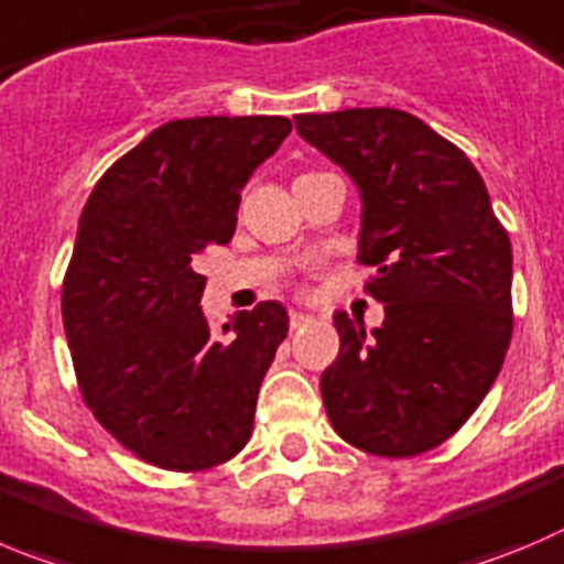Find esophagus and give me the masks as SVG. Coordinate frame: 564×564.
I'll return each mask as SVG.
<instances>
[{
  "mask_svg": "<svg viewBox=\"0 0 564 564\" xmlns=\"http://www.w3.org/2000/svg\"><path fill=\"white\" fill-rule=\"evenodd\" d=\"M313 324V315L302 313V310H291V326L293 329H299V326H307Z\"/></svg>",
  "mask_w": 564,
  "mask_h": 564,
  "instance_id": "obj_1",
  "label": "esophagus"
}]
</instances>
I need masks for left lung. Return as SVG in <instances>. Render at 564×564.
<instances>
[{"instance_id":"obj_1","label":"left lung","mask_w":564,"mask_h":564,"mask_svg":"<svg viewBox=\"0 0 564 564\" xmlns=\"http://www.w3.org/2000/svg\"><path fill=\"white\" fill-rule=\"evenodd\" d=\"M359 191V262L384 324L335 313L340 354L321 373L332 426L377 457L452 437L496 382L512 337V246L463 149L393 107L293 118Z\"/></svg>"}]
</instances>
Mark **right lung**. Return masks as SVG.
I'll list each match as a JSON object with an SVG mask.
<instances>
[{
  "label": "right lung",
  "instance_id": "1",
  "mask_svg": "<svg viewBox=\"0 0 564 564\" xmlns=\"http://www.w3.org/2000/svg\"><path fill=\"white\" fill-rule=\"evenodd\" d=\"M291 130L285 116L169 121L105 171L79 216L63 279L79 393L149 465L205 470L249 443L288 313L260 302L216 337L196 260L232 240L240 191Z\"/></svg>",
  "mask_w": 564,
  "mask_h": 564
}]
</instances>
